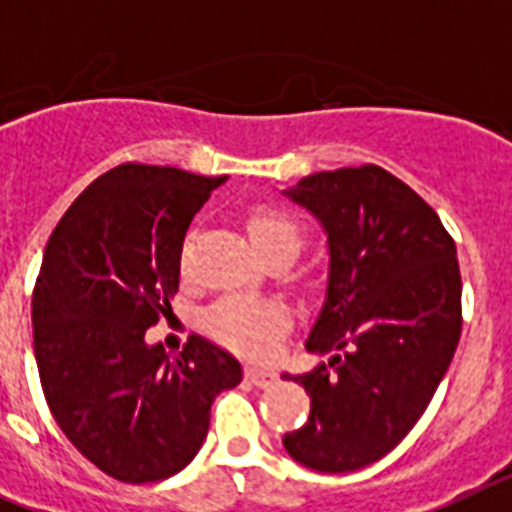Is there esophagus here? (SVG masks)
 <instances>
[{"label": "esophagus", "mask_w": 512, "mask_h": 512, "mask_svg": "<svg viewBox=\"0 0 512 512\" xmlns=\"http://www.w3.org/2000/svg\"><path fill=\"white\" fill-rule=\"evenodd\" d=\"M244 376H247L249 384H255V386H270L273 381H276V373L268 371V368H255V365H249L247 371H244Z\"/></svg>", "instance_id": "obj_1"}]
</instances>
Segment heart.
<instances>
[{"label":"heart","mask_w":512,"mask_h":512,"mask_svg":"<svg viewBox=\"0 0 512 512\" xmlns=\"http://www.w3.org/2000/svg\"><path fill=\"white\" fill-rule=\"evenodd\" d=\"M247 226L260 255H270L273 249L281 247L299 249L302 244L299 223L281 210L257 207L249 215ZM189 249L191 239H186V244L181 247V268H186ZM286 326H289V313L281 302H273V299L228 297L220 299L207 313L210 334L231 350L242 352H268Z\"/></svg>","instance_id":"heart-1"}]
</instances>
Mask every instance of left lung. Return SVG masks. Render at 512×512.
I'll return each mask as SVG.
<instances>
[{
	"label": "left lung",
	"instance_id": "obj_1",
	"mask_svg": "<svg viewBox=\"0 0 512 512\" xmlns=\"http://www.w3.org/2000/svg\"><path fill=\"white\" fill-rule=\"evenodd\" d=\"M286 194L328 234L326 302L307 350L331 360L294 376L310 418L284 447L315 471H357L410 434L458 350L455 242L434 207L378 165L313 173Z\"/></svg>",
	"mask_w": 512,
	"mask_h": 512
}]
</instances>
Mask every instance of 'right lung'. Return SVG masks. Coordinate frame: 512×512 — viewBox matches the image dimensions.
<instances>
[{"mask_svg":"<svg viewBox=\"0 0 512 512\" xmlns=\"http://www.w3.org/2000/svg\"><path fill=\"white\" fill-rule=\"evenodd\" d=\"M223 181L123 162L78 194L44 249L31 302L41 389L73 447L126 484L186 468L215 397L242 381L205 336L176 360L144 342L178 289L186 228Z\"/></svg>","mask_w":512,"mask_h":512,"instance_id":"add662e5","label":"right lung"}]
</instances>
